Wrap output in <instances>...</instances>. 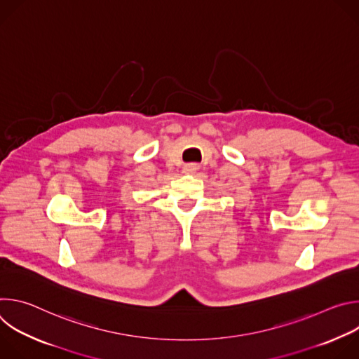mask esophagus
<instances>
[{
	"mask_svg": "<svg viewBox=\"0 0 359 359\" xmlns=\"http://www.w3.org/2000/svg\"><path fill=\"white\" fill-rule=\"evenodd\" d=\"M197 169H198V166H197L196 163H187V165L183 166V173H186V175H193V173H196Z\"/></svg>",
	"mask_w": 359,
	"mask_h": 359,
	"instance_id": "esophagus-1",
	"label": "esophagus"
}]
</instances>
